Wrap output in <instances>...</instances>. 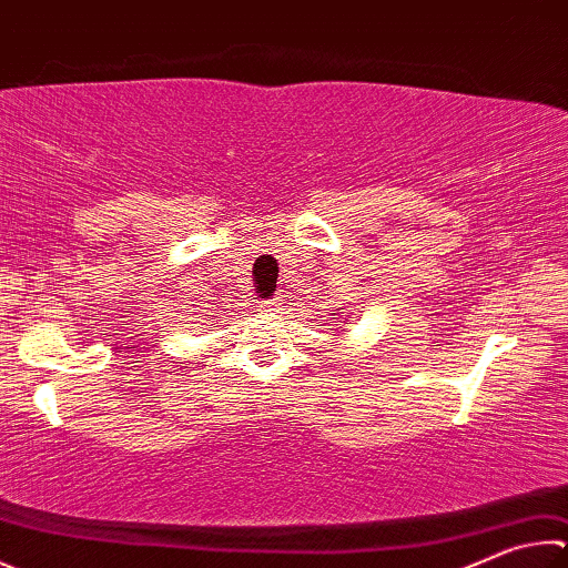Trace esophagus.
<instances>
[{"mask_svg": "<svg viewBox=\"0 0 568 568\" xmlns=\"http://www.w3.org/2000/svg\"><path fill=\"white\" fill-rule=\"evenodd\" d=\"M261 307L265 313H275V311H281V307H283V301H281V297H271V301H265Z\"/></svg>", "mask_w": 568, "mask_h": 568, "instance_id": "esophagus-1", "label": "esophagus"}]
</instances>
